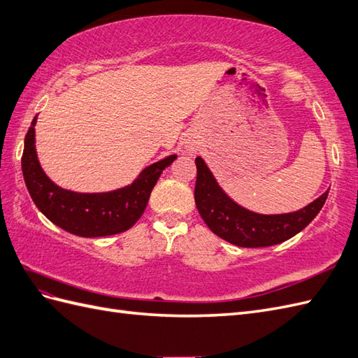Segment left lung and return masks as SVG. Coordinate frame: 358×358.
Segmentation results:
<instances>
[{
	"label": "left lung",
	"instance_id": "1",
	"mask_svg": "<svg viewBox=\"0 0 358 358\" xmlns=\"http://www.w3.org/2000/svg\"><path fill=\"white\" fill-rule=\"evenodd\" d=\"M194 200L199 214L215 235L240 248H267L292 238L319 214L328 191L311 203L287 214H258L240 206L217 184L205 161L197 156Z\"/></svg>",
	"mask_w": 358,
	"mask_h": 358
}]
</instances>
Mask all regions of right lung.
Wrapping results in <instances>:
<instances>
[{"instance_id": "add662e5", "label": "right lung", "mask_w": 358, "mask_h": 358, "mask_svg": "<svg viewBox=\"0 0 358 358\" xmlns=\"http://www.w3.org/2000/svg\"><path fill=\"white\" fill-rule=\"evenodd\" d=\"M25 135L22 153V174L25 185L39 211L64 231L78 237L94 238L124 232L143 215L153 187L162 170L178 158L170 155L145 167L134 184L108 193H76L57 187L43 173L34 145V126Z\"/></svg>"}]
</instances>
